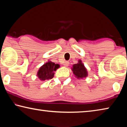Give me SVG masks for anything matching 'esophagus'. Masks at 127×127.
<instances>
[{"mask_svg":"<svg viewBox=\"0 0 127 127\" xmlns=\"http://www.w3.org/2000/svg\"><path fill=\"white\" fill-rule=\"evenodd\" d=\"M69 62L65 61V62L64 63L63 65H64V66H68L69 65Z\"/></svg>","mask_w":127,"mask_h":127,"instance_id":"esophagus-1","label":"esophagus"}]
</instances>
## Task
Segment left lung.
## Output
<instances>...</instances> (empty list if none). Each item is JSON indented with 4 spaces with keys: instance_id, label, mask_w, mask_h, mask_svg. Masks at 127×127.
<instances>
[{
    "instance_id": "obj_1",
    "label": "left lung",
    "mask_w": 127,
    "mask_h": 127,
    "mask_svg": "<svg viewBox=\"0 0 127 127\" xmlns=\"http://www.w3.org/2000/svg\"><path fill=\"white\" fill-rule=\"evenodd\" d=\"M73 74L77 78H83L87 76V71L86 68L85 67L83 64L82 63L81 60L78 61V63L74 64L72 68Z\"/></svg>"
}]
</instances>
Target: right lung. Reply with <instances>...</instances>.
<instances>
[{
    "label": "right lung",
    "instance_id": "1",
    "mask_svg": "<svg viewBox=\"0 0 127 127\" xmlns=\"http://www.w3.org/2000/svg\"><path fill=\"white\" fill-rule=\"evenodd\" d=\"M59 66L58 64H55L51 61H49L40 68L37 76L41 81L53 78L54 72L56 71L57 69L59 68Z\"/></svg>",
    "mask_w": 127,
    "mask_h": 127
}]
</instances>
